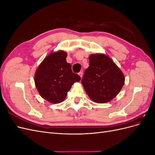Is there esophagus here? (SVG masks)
<instances>
[{
  "label": "esophagus",
  "mask_w": 155,
  "mask_h": 155,
  "mask_svg": "<svg viewBox=\"0 0 155 155\" xmlns=\"http://www.w3.org/2000/svg\"><path fill=\"white\" fill-rule=\"evenodd\" d=\"M79 76L81 77V78H82V77H83V72H82V71H81L79 73Z\"/></svg>",
  "instance_id": "34e87169"
}]
</instances>
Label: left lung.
<instances>
[{
  "label": "left lung",
  "instance_id": "8db88e82",
  "mask_svg": "<svg viewBox=\"0 0 155 155\" xmlns=\"http://www.w3.org/2000/svg\"><path fill=\"white\" fill-rule=\"evenodd\" d=\"M88 59L89 67L81 80L84 89L93 101L109 102L122 88L124 75L113 61L104 54H91Z\"/></svg>",
  "mask_w": 155,
  "mask_h": 155
}]
</instances>
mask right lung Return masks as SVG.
I'll return each instance as SVG.
<instances>
[{"label": "right lung", "mask_w": 155, "mask_h": 155, "mask_svg": "<svg viewBox=\"0 0 155 155\" xmlns=\"http://www.w3.org/2000/svg\"><path fill=\"white\" fill-rule=\"evenodd\" d=\"M67 54L63 50L52 52L37 68L34 81L41 96L51 104L64 101L74 83L81 78L72 72L71 64L66 61Z\"/></svg>", "instance_id": "add662e5"}]
</instances>
